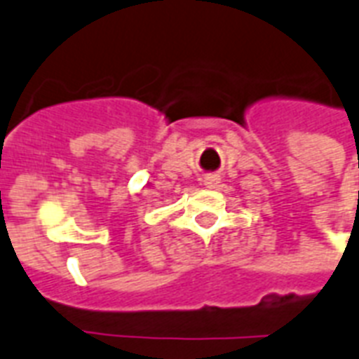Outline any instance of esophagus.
Returning a JSON list of instances; mask_svg holds the SVG:
<instances>
[{"label":"esophagus","mask_w":359,"mask_h":359,"mask_svg":"<svg viewBox=\"0 0 359 359\" xmlns=\"http://www.w3.org/2000/svg\"><path fill=\"white\" fill-rule=\"evenodd\" d=\"M219 182V177L217 176H210V177H205V185H210V187H213L215 183Z\"/></svg>","instance_id":"esophagus-1"}]
</instances>
